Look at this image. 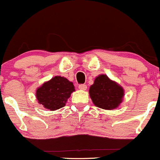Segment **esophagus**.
<instances>
[{
    "mask_svg": "<svg viewBox=\"0 0 160 160\" xmlns=\"http://www.w3.org/2000/svg\"><path fill=\"white\" fill-rule=\"evenodd\" d=\"M78 88L81 90H86L87 85H85V84H81V85H78Z\"/></svg>",
    "mask_w": 160,
    "mask_h": 160,
    "instance_id": "obj_1",
    "label": "esophagus"
}]
</instances>
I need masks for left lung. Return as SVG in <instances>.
Instances as JSON below:
<instances>
[{"label":"left lung","mask_w":160,"mask_h":160,"mask_svg":"<svg viewBox=\"0 0 160 160\" xmlns=\"http://www.w3.org/2000/svg\"><path fill=\"white\" fill-rule=\"evenodd\" d=\"M124 95V88L106 75L96 77L89 88V96L94 105L104 110L118 108L122 102Z\"/></svg>","instance_id":"obj_1"}]
</instances>
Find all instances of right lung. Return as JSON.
<instances>
[{
	"mask_svg": "<svg viewBox=\"0 0 160 160\" xmlns=\"http://www.w3.org/2000/svg\"><path fill=\"white\" fill-rule=\"evenodd\" d=\"M74 91L75 86L72 82L64 77L55 76L39 87L36 96L39 104L53 111L64 107Z\"/></svg>",
	"mask_w": 160,
	"mask_h": 160,
	"instance_id": "right-lung-1",
	"label": "right lung"
}]
</instances>
